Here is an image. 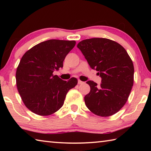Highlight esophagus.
<instances>
[{
  "label": "esophagus",
  "mask_w": 151,
  "mask_h": 151,
  "mask_svg": "<svg viewBox=\"0 0 151 151\" xmlns=\"http://www.w3.org/2000/svg\"><path fill=\"white\" fill-rule=\"evenodd\" d=\"M78 83L79 84V85H81V84H83V83H84V82L81 81V80H78Z\"/></svg>",
  "instance_id": "34e87169"
}]
</instances>
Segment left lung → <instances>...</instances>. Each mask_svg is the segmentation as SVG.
I'll return each mask as SVG.
<instances>
[{
  "label": "left lung",
  "mask_w": 151,
  "mask_h": 151,
  "mask_svg": "<svg viewBox=\"0 0 151 151\" xmlns=\"http://www.w3.org/2000/svg\"><path fill=\"white\" fill-rule=\"evenodd\" d=\"M77 47L102 78L100 86L94 81L86 82L91 87L85 96L86 107L97 116L113 115L127 103L133 86L131 57L118 42L104 38L83 40Z\"/></svg>",
  "instance_id": "left-lung-1"
}]
</instances>
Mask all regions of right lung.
Listing matches in <instances>:
<instances>
[{
  "mask_svg": "<svg viewBox=\"0 0 151 151\" xmlns=\"http://www.w3.org/2000/svg\"><path fill=\"white\" fill-rule=\"evenodd\" d=\"M75 40L52 39L27 50L17 68L16 83L24 105L40 116H48L63 106L66 94L77 85L76 78L63 81L53 73L63 67Z\"/></svg>",
  "mask_w": 151,
  "mask_h": 151,
  "instance_id": "right-lung-1",
  "label": "right lung"
}]
</instances>
